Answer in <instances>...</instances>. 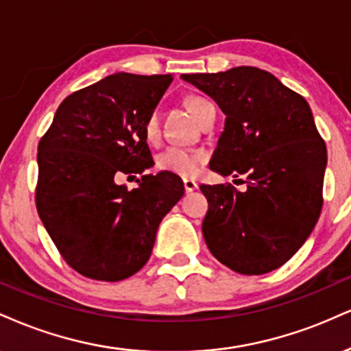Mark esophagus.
Instances as JSON below:
<instances>
[{"label":"esophagus","mask_w":351,"mask_h":351,"mask_svg":"<svg viewBox=\"0 0 351 351\" xmlns=\"http://www.w3.org/2000/svg\"><path fill=\"white\" fill-rule=\"evenodd\" d=\"M183 186H184V191H186V193H193V191H196V189H197V183L194 180L184 178L183 180Z\"/></svg>","instance_id":"obj_1"}]
</instances>
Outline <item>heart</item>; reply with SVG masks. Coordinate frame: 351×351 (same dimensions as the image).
<instances>
[{"mask_svg":"<svg viewBox=\"0 0 351 351\" xmlns=\"http://www.w3.org/2000/svg\"><path fill=\"white\" fill-rule=\"evenodd\" d=\"M206 99L197 98V96H193L186 101L188 109L191 111L194 116L197 111V108L204 103ZM158 116L157 112H152L149 117H147L145 124H143V134H145L147 141L154 142L155 138L158 137ZM206 154L202 150L197 149H189V147H178L171 145L167 147V149L162 150L157 157V168L162 171L173 173V175L178 176H194L197 171H199L201 165L204 163Z\"/></svg>","mask_w":351,"mask_h":351,"instance_id":"heart-1","label":"heart"}]
</instances>
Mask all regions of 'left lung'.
I'll use <instances>...</instances> for the list:
<instances>
[{
  "label": "left lung",
  "mask_w": 351,
  "mask_h": 351,
  "mask_svg": "<svg viewBox=\"0 0 351 351\" xmlns=\"http://www.w3.org/2000/svg\"><path fill=\"white\" fill-rule=\"evenodd\" d=\"M181 78L226 114L210 170L242 175L247 184L245 191L201 184L209 202L202 222L208 248L237 273L273 271L302 247L322 209L327 149L309 104L255 66Z\"/></svg>",
  "instance_id": "obj_1"
}]
</instances>
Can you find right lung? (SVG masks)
I'll use <instances>...</instances> for the list:
<instances>
[{
    "instance_id": "obj_1",
    "label": "right lung",
    "mask_w": 351,
    "mask_h": 351,
    "mask_svg": "<svg viewBox=\"0 0 351 351\" xmlns=\"http://www.w3.org/2000/svg\"><path fill=\"white\" fill-rule=\"evenodd\" d=\"M171 82V75H109L63 99L40 138L37 213L83 276L121 281L137 273L162 219L183 197V181L168 171L143 175L132 192L117 184L154 165L143 124Z\"/></svg>"
}]
</instances>
